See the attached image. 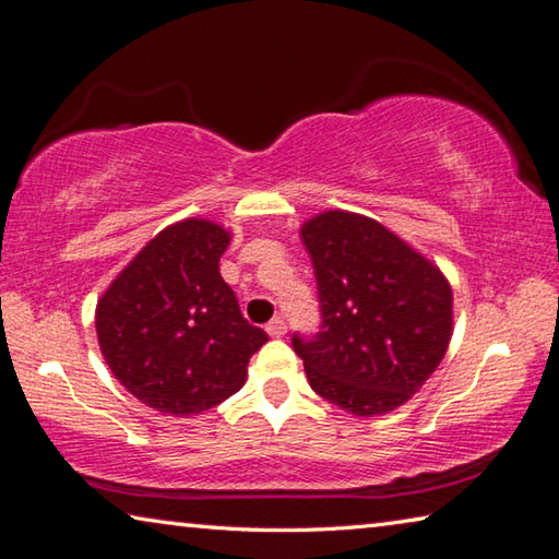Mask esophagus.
Listing matches in <instances>:
<instances>
[{
	"mask_svg": "<svg viewBox=\"0 0 559 559\" xmlns=\"http://www.w3.org/2000/svg\"><path fill=\"white\" fill-rule=\"evenodd\" d=\"M265 333H269L271 338H283V335H286V321H283V318H273V321L265 325Z\"/></svg>",
	"mask_w": 559,
	"mask_h": 559,
	"instance_id": "esophagus-1",
	"label": "esophagus"
}]
</instances>
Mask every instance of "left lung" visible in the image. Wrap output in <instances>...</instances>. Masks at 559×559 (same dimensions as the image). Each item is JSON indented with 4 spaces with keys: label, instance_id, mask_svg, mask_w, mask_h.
Segmentation results:
<instances>
[{
    "label": "left lung",
    "instance_id": "1",
    "mask_svg": "<svg viewBox=\"0 0 559 559\" xmlns=\"http://www.w3.org/2000/svg\"><path fill=\"white\" fill-rule=\"evenodd\" d=\"M321 331L294 335L313 391L360 418L411 401L445 356L453 290L438 265L378 221L325 211L300 228Z\"/></svg>",
    "mask_w": 559,
    "mask_h": 559
}]
</instances>
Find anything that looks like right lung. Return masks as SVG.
<instances>
[{
  "mask_svg": "<svg viewBox=\"0 0 559 559\" xmlns=\"http://www.w3.org/2000/svg\"><path fill=\"white\" fill-rule=\"evenodd\" d=\"M228 241L214 221L183 218L141 248L96 304L106 366L158 413L183 418L224 403L269 341L221 278Z\"/></svg>",
  "mask_w": 559,
  "mask_h": 559,
  "instance_id": "add662e5",
  "label": "right lung"
}]
</instances>
